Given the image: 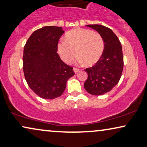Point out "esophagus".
I'll list each match as a JSON object with an SVG mask.
<instances>
[{
	"label": "esophagus",
	"instance_id": "34e87169",
	"mask_svg": "<svg viewBox=\"0 0 147 147\" xmlns=\"http://www.w3.org/2000/svg\"><path fill=\"white\" fill-rule=\"evenodd\" d=\"M73 71L74 72V73H78V71H79V69H78V68L74 67L73 68Z\"/></svg>",
	"mask_w": 147,
	"mask_h": 147
}]
</instances>
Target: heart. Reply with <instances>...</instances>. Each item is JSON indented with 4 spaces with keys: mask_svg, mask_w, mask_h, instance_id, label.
I'll return each instance as SVG.
<instances>
[{
    "mask_svg": "<svg viewBox=\"0 0 147 147\" xmlns=\"http://www.w3.org/2000/svg\"><path fill=\"white\" fill-rule=\"evenodd\" d=\"M105 44L98 33L85 28H76L67 33L65 40L58 44V53L62 60L71 63L76 55L77 61L86 65L92 66L100 59L104 52Z\"/></svg>",
    "mask_w": 147,
    "mask_h": 147,
    "instance_id": "obj_1",
    "label": "heart"
}]
</instances>
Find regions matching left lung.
<instances>
[{"instance_id":"8db88e82","label":"left lung","mask_w":147,"mask_h":147,"mask_svg":"<svg viewBox=\"0 0 147 147\" xmlns=\"http://www.w3.org/2000/svg\"><path fill=\"white\" fill-rule=\"evenodd\" d=\"M96 30L104 41V52L100 59L92 67L84 69L88 78L84 87L92 95H103L117 85L123 70V55L121 42L113 30L100 24H88Z\"/></svg>"}]
</instances>
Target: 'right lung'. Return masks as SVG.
Listing matches in <instances>:
<instances>
[{
	"instance_id": "add662e5",
	"label": "right lung",
	"mask_w": 147,
	"mask_h": 147,
	"mask_svg": "<svg viewBox=\"0 0 147 147\" xmlns=\"http://www.w3.org/2000/svg\"><path fill=\"white\" fill-rule=\"evenodd\" d=\"M65 31L47 26L30 35L24 47L22 69L29 87L38 96L53 99L61 96L74 73L57 53L58 42Z\"/></svg>"
}]
</instances>
